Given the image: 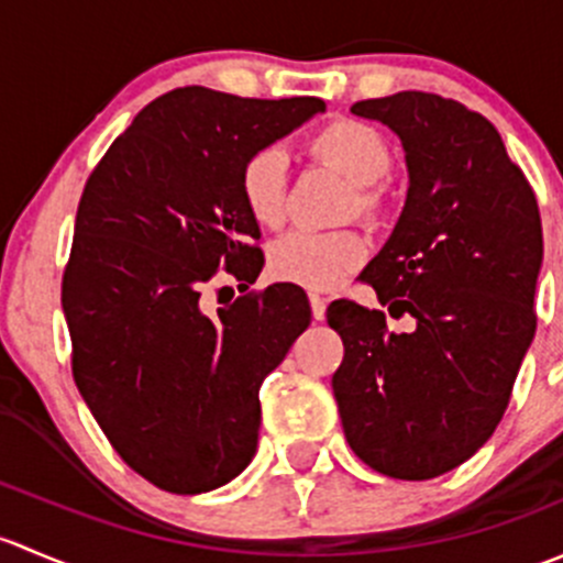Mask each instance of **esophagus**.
<instances>
[{
  "instance_id": "esophagus-1",
  "label": "esophagus",
  "mask_w": 563,
  "mask_h": 563,
  "mask_svg": "<svg viewBox=\"0 0 563 563\" xmlns=\"http://www.w3.org/2000/svg\"><path fill=\"white\" fill-rule=\"evenodd\" d=\"M310 313H313L316 321H323V316H327V302L329 299L323 297V294H310Z\"/></svg>"
}]
</instances>
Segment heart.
Returning <instances> with one entry per match:
<instances>
[{
    "label": "heart",
    "mask_w": 563,
    "mask_h": 563,
    "mask_svg": "<svg viewBox=\"0 0 563 563\" xmlns=\"http://www.w3.org/2000/svg\"><path fill=\"white\" fill-rule=\"evenodd\" d=\"M305 152L321 166L332 168L354 185L351 212L378 223L384 214V192L378 181L391 172V150L373 124L360 119H332L321 124ZM242 207L255 225L277 229L286 218V157L275 146H261L242 161L240 176ZM367 242L360 231H291L269 247V272L277 280L308 288H329L362 266Z\"/></svg>",
    "instance_id": "1"
}]
</instances>
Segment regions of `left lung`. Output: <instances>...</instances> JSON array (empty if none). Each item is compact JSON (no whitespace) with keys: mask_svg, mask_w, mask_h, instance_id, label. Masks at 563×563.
<instances>
[{"mask_svg":"<svg viewBox=\"0 0 563 563\" xmlns=\"http://www.w3.org/2000/svg\"><path fill=\"white\" fill-rule=\"evenodd\" d=\"M351 111L387 124L406 150V207L360 280L413 329L391 332L384 310L334 299L327 321L345 349L334 400L362 463L433 479L490 439L533 340L537 196L498 130L457 100L397 92Z\"/></svg>","mask_w":563,"mask_h":563,"instance_id":"left-lung-1","label":"left lung"}]
</instances>
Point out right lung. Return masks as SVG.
<instances>
[{"instance_id": "1", "label": "right lung", "mask_w": 563, "mask_h": 563, "mask_svg": "<svg viewBox=\"0 0 563 563\" xmlns=\"http://www.w3.org/2000/svg\"><path fill=\"white\" fill-rule=\"evenodd\" d=\"M323 108L174 89L84 185L62 275L73 378L117 455L161 490H214L255 455L258 389L308 329V297L275 283L212 318L201 294L218 269L247 288L264 264L242 161Z\"/></svg>"}]
</instances>
